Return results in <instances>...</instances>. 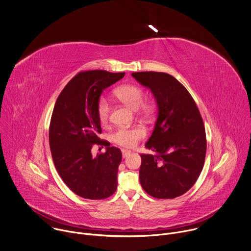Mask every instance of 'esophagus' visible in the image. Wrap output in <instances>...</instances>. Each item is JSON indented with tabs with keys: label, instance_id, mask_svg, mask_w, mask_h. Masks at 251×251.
Here are the masks:
<instances>
[{
	"label": "esophagus",
	"instance_id": "obj_1",
	"mask_svg": "<svg viewBox=\"0 0 251 251\" xmlns=\"http://www.w3.org/2000/svg\"><path fill=\"white\" fill-rule=\"evenodd\" d=\"M131 153V151H128V150H122V155H123V157H127L129 154Z\"/></svg>",
	"mask_w": 251,
	"mask_h": 251
}]
</instances>
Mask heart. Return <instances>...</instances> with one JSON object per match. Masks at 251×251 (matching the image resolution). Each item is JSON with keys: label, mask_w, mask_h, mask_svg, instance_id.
<instances>
[{"label": "heart", "mask_w": 251, "mask_h": 251, "mask_svg": "<svg viewBox=\"0 0 251 251\" xmlns=\"http://www.w3.org/2000/svg\"><path fill=\"white\" fill-rule=\"evenodd\" d=\"M115 96L119 100L128 105L134 110L142 108V111L146 114L151 112V105L144 103L145 100V92L144 90L135 85H124L115 90ZM97 113L99 120L101 124H106L109 119L110 114V103L109 100L101 97L97 105ZM146 134L144 128L140 126L136 127H120L114 131L111 135V140L123 147L132 148L137 142L142 139Z\"/></svg>", "instance_id": "obj_1"}]
</instances>
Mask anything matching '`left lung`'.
Segmentation results:
<instances>
[{"label":"left lung","instance_id":"1","mask_svg":"<svg viewBox=\"0 0 251 251\" xmlns=\"http://www.w3.org/2000/svg\"><path fill=\"white\" fill-rule=\"evenodd\" d=\"M132 75L151 90L157 118L142 153L140 183L157 199H174L197 181L206 156V132L199 109L189 92L175 76L160 72H138Z\"/></svg>","mask_w":251,"mask_h":251}]
</instances>
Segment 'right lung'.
Masks as SVG:
<instances>
[{
	"label": "right lung",
	"mask_w": 251,
	"mask_h": 251,
	"mask_svg": "<svg viewBox=\"0 0 251 251\" xmlns=\"http://www.w3.org/2000/svg\"><path fill=\"white\" fill-rule=\"evenodd\" d=\"M124 75L102 70L80 72L67 83L53 109L49 145L55 168L64 183L85 199H105L117 188L122 153L98 137L101 127L97 105L102 92ZM95 143L105 145L106 152L94 157Z\"/></svg>",
	"instance_id": "obj_1"
}]
</instances>
